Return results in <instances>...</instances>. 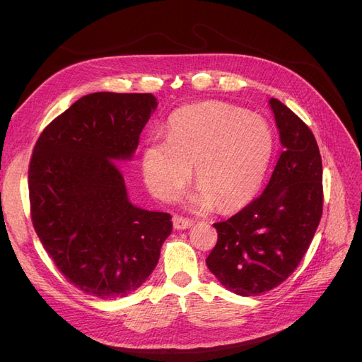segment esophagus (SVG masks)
I'll use <instances>...</instances> for the list:
<instances>
[{
  "label": "esophagus",
  "mask_w": 362,
  "mask_h": 362,
  "mask_svg": "<svg viewBox=\"0 0 362 362\" xmlns=\"http://www.w3.org/2000/svg\"><path fill=\"white\" fill-rule=\"evenodd\" d=\"M172 222H173L175 229H185V228H190L193 225L192 221H189V218H185V217L178 216V214H175L172 217Z\"/></svg>",
  "instance_id": "1"
}]
</instances>
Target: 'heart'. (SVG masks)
I'll return each mask as SVG.
<instances>
[{
	"label": "heart",
	"instance_id": "heart-1",
	"mask_svg": "<svg viewBox=\"0 0 362 362\" xmlns=\"http://www.w3.org/2000/svg\"><path fill=\"white\" fill-rule=\"evenodd\" d=\"M273 137L267 122L225 103H202L175 113L168 137L151 136L141 154L148 189L170 201L192 177L199 208L233 211L257 193L267 172Z\"/></svg>",
	"mask_w": 362,
	"mask_h": 362
}]
</instances>
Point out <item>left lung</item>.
Listing matches in <instances>:
<instances>
[{"label":"left lung","instance_id":"obj_1","mask_svg":"<svg viewBox=\"0 0 362 362\" xmlns=\"http://www.w3.org/2000/svg\"><path fill=\"white\" fill-rule=\"evenodd\" d=\"M284 151L267 187L225 222L206 266L240 296H258L286 281L308 250L323 213V169L313 131L272 98Z\"/></svg>","mask_w":362,"mask_h":362}]
</instances>
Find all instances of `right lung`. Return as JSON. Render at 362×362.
Returning a JSON list of instances; mask_svg holds the SVG:
<instances>
[{"instance_id": "obj_1", "label": "right lung", "mask_w": 362, "mask_h": 362, "mask_svg": "<svg viewBox=\"0 0 362 362\" xmlns=\"http://www.w3.org/2000/svg\"><path fill=\"white\" fill-rule=\"evenodd\" d=\"M156 107L152 93L86 95L42 131L33 149V226L63 276L96 298L137 290L172 233L169 213L128 201L115 161L134 154Z\"/></svg>"}]
</instances>
